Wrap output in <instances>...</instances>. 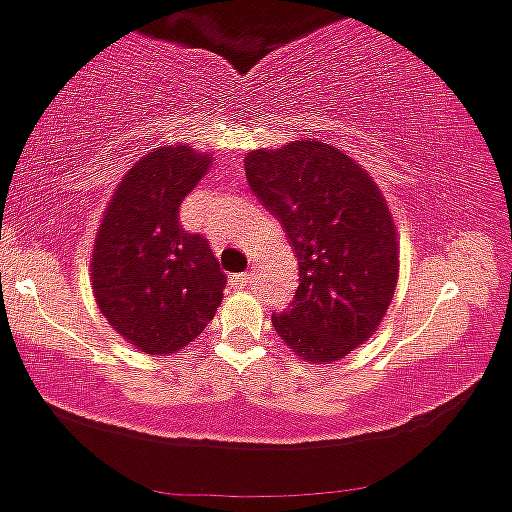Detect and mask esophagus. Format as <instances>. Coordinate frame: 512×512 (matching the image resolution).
Wrapping results in <instances>:
<instances>
[{"label":"esophagus","instance_id":"esophagus-1","mask_svg":"<svg viewBox=\"0 0 512 512\" xmlns=\"http://www.w3.org/2000/svg\"><path fill=\"white\" fill-rule=\"evenodd\" d=\"M251 280H254V273H236V276H232V285L234 288H246Z\"/></svg>","mask_w":512,"mask_h":512}]
</instances>
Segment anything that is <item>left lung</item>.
<instances>
[{
	"mask_svg": "<svg viewBox=\"0 0 512 512\" xmlns=\"http://www.w3.org/2000/svg\"><path fill=\"white\" fill-rule=\"evenodd\" d=\"M246 180L278 219L300 268L278 337L307 364H332L378 329L398 285V234L371 175L315 139L258 148Z\"/></svg>",
	"mask_w": 512,
	"mask_h": 512,
	"instance_id": "obj_1",
	"label": "left lung"
}]
</instances>
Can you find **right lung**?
I'll return each instance as SVG.
<instances>
[{
  "instance_id": "obj_1",
  "label": "right lung",
  "mask_w": 512,
  "mask_h": 512,
  "mask_svg": "<svg viewBox=\"0 0 512 512\" xmlns=\"http://www.w3.org/2000/svg\"><path fill=\"white\" fill-rule=\"evenodd\" d=\"M212 156L158 146L124 175L109 200L90 261L107 322L146 354H173L205 332L227 276L202 234L185 232L180 202Z\"/></svg>"
}]
</instances>
